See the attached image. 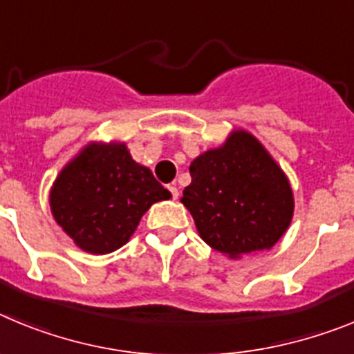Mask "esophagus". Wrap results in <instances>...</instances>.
Returning a JSON list of instances; mask_svg holds the SVG:
<instances>
[{
    "label": "esophagus",
    "mask_w": 354,
    "mask_h": 354,
    "mask_svg": "<svg viewBox=\"0 0 354 354\" xmlns=\"http://www.w3.org/2000/svg\"><path fill=\"white\" fill-rule=\"evenodd\" d=\"M167 189H169V192H171V196H173V199H178V196H180V192H178L176 185H169Z\"/></svg>",
    "instance_id": "1"
}]
</instances>
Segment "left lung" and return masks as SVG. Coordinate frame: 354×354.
Returning <instances> with one entry per match:
<instances>
[{
  "instance_id": "left-lung-1",
  "label": "left lung",
  "mask_w": 354,
  "mask_h": 354,
  "mask_svg": "<svg viewBox=\"0 0 354 354\" xmlns=\"http://www.w3.org/2000/svg\"><path fill=\"white\" fill-rule=\"evenodd\" d=\"M181 203L199 236L230 258L270 250L287 232L294 196L285 173L266 147L244 130L190 164Z\"/></svg>"
}]
</instances>
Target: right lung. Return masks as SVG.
I'll return each mask as SVG.
<instances>
[{
	"instance_id": "add662e5",
	"label": "right lung",
	"mask_w": 354,
	"mask_h": 354,
	"mask_svg": "<svg viewBox=\"0 0 354 354\" xmlns=\"http://www.w3.org/2000/svg\"><path fill=\"white\" fill-rule=\"evenodd\" d=\"M171 198L122 142L88 144L55 180L53 217L80 250L106 254L130 241L153 203Z\"/></svg>"
}]
</instances>
